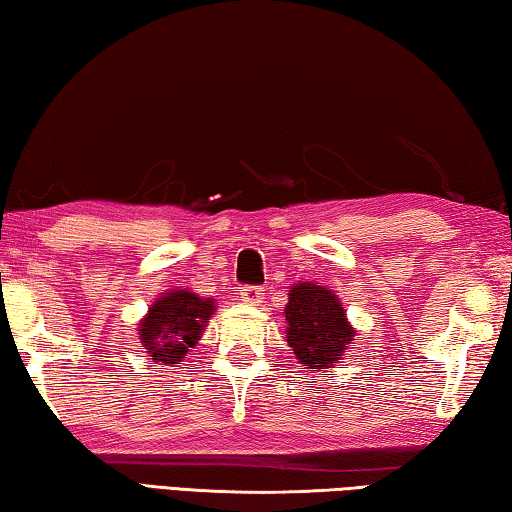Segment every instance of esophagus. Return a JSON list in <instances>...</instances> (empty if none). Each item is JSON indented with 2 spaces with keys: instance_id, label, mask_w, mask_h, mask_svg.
Returning a JSON list of instances; mask_svg holds the SVG:
<instances>
[{
  "instance_id": "obj_1",
  "label": "esophagus",
  "mask_w": 512,
  "mask_h": 512,
  "mask_svg": "<svg viewBox=\"0 0 512 512\" xmlns=\"http://www.w3.org/2000/svg\"><path fill=\"white\" fill-rule=\"evenodd\" d=\"M263 299H265V292H263V288H258V286H245V288L240 290V301H242V304L258 306Z\"/></svg>"
}]
</instances>
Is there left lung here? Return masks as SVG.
I'll return each mask as SVG.
<instances>
[{
  "label": "left lung",
  "mask_w": 512,
  "mask_h": 512,
  "mask_svg": "<svg viewBox=\"0 0 512 512\" xmlns=\"http://www.w3.org/2000/svg\"><path fill=\"white\" fill-rule=\"evenodd\" d=\"M286 338L295 351L301 370L324 372L340 363L354 345L356 329L351 326L340 297L313 281L292 283L286 304Z\"/></svg>",
  "instance_id": "obj_1"
}]
</instances>
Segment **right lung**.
<instances>
[{
  "instance_id": "1",
  "label": "right lung",
  "mask_w": 512,
  "mask_h": 512,
  "mask_svg": "<svg viewBox=\"0 0 512 512\" xmlns=\"http://www.w3.org/2000/svg\"><path fill=\"white\" fill-rule=\"evenodd\" d=\"M217 306L188 288H172L158 295L138 322V340L156 365H179L204 335Z\"/></svg>"
}]
</instances>
